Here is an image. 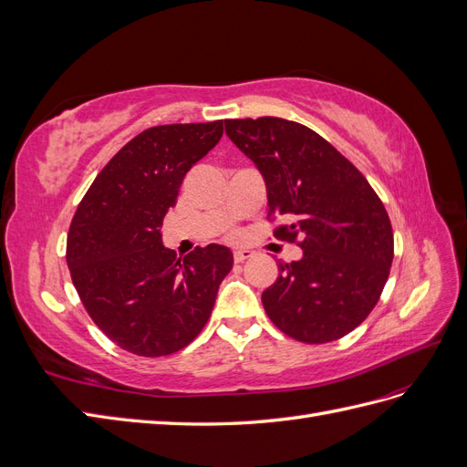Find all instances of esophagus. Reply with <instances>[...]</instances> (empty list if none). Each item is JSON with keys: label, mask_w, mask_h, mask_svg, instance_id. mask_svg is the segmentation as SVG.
I'll return each instance as SVG.
<instances>
[{"label": "esophagus", "mask_w": 467, "mask_h": 467, "mask_svg": "<svg viewBox=\"0 0 467 467\" xmlns=\"http://www.w3.org/2000/svg\"><path fill=\"white\" fill-rule=\"evenodd\" d=\"M251 257H253V251H249V249H235L234 251V261L235 263H244V261H247Z\"/></svg>", "instance_id": "obj_1"}]
</instances>
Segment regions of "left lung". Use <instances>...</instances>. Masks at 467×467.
I'll use <instances>...</instances> for the list:
<instances>
[{
	"label": "left lung",
	"instance_id": "left-lung-1",
	"mask_svg": "<svg viewBox=\"0 0 467 467\" xmlns=\"http://www.w3.org/2000/svg\"><path fill=\"white\" fill-rule=\"evenodd\" d=\"M225 134L255 163L268 214L292 220L276 237H300L302 259L278 261L261 300L266 316L307 345L337 341L368 317L393 261V232L358 169L307 126L276 117L225 120Z\"/></svg>",
	"mask_w": 467,
	"mask_h": 467
}]
</instances>
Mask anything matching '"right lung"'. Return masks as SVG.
I'll use <instances>...</instances> for the list:
<instances>
[{"label": "right lung", "instance_id": "obj_1", "mask_svg": "<svg viewBox=\"0 0 467 467\" xmlns=\"http://www.w3.org/2000/svg\"><path fill=\"white\" fill-rule=\"evenodd\" d=\"M222 124L138 134L95 177L69 225L66 261L83 306L112 343L138 357L185 348L234 266L232 251L218 244L179 259L160 230L189 169L220 142Z\"/></svg>", "mask_w": 467, "mask_h": 467}]
</instances>
